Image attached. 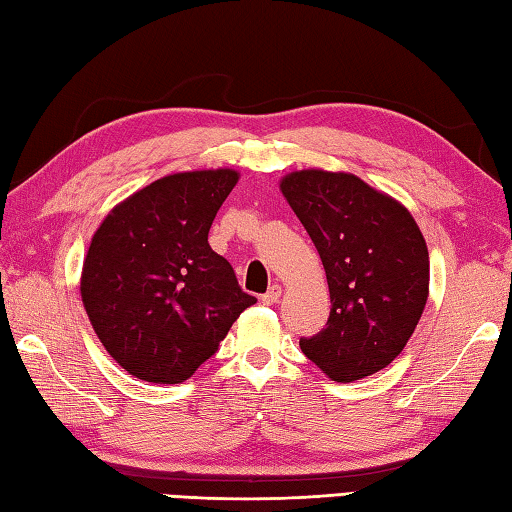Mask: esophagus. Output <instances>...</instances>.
<instances>
[{"instance_id": "34e87169", "label": "esophagus", "mask_w": 512, "mask_h": 512, "mask_svg": "<svg viewBox=\"0 0 512 512\" xmlns=\"http://www.w3.org/2000/svg\"><path fill=\"white\" fill-rule=\"evenodd\" d=\"M279 297H281V286L275 284V286H270V288L264 292V295H262V303H264V306H273V303L279 301Z\"/></svg>"}]
</instances>
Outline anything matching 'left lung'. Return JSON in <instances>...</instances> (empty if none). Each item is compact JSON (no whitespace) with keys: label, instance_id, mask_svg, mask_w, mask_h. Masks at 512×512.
<instances>
[{"label":"left lung","instance_id":"8db88e82","mask_svg":"<svg viewBox=\"0 0 512 512\" xmlns=\"http://www.w3.org/2000/svg\"><path fill=\"white\" fill-rule=\"evenodd\" d=\"M279 189L319 250L332 301L301 352L336 383L380 372L427 306L429 250L416 220L354 173L292 171Z\"/></svg>","mask_w":512,"mask_h":512}]
</instances>
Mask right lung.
<instances>
[{"instance_id": "obj_1", "label": "right lung", "mask_w": 512, "mask_h": 512, "mask_svg": "<svg viewBox=\"0 0 512 512\" xmlns=\"http://www.w3.org/2000/svg\"><path fill=\"white\" fill-rule=\"evenodd\" d=\"M237 180L233 169L173 173L116 204L96 228L81 299L103 347L132 376L184 383L257 301L209 246Z\"/></svg>"}]
</instances>
